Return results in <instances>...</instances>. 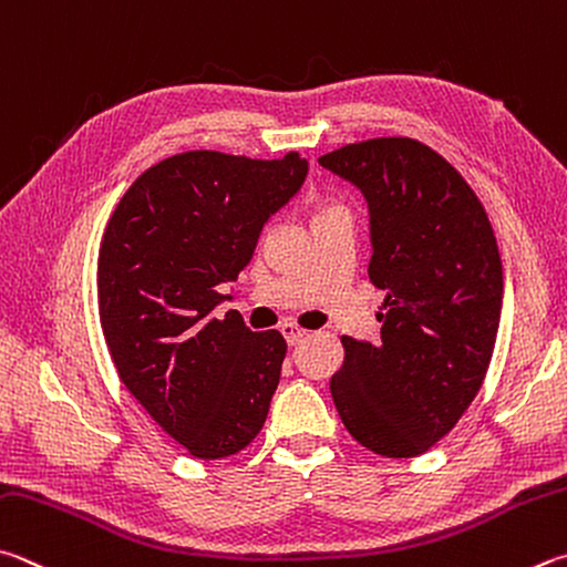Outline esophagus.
Masks as SVG:
<instances>
[{"mask_svg": "<svg viewBox=\"0 0 567 567\" xmlns=\"http://www.w3.org/2000/svg\"><path fill=\"white\" fill-rule=\"evenodd\" d=\"M280 332H282V337L287 339V344H290V347L302 344V339L307 337L305 329H300V327L292 324V322H285V324H280Z\"/></svg>", "mask_w": 567, "mask_h": 567, "instance_id": "34e87169", "label": "esophagus"}]
</instances>
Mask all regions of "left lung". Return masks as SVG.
<instances>
[{
    "instance_id": "1",
    "label": "left lung",
    "mask_w": 567,
    "mask_h": 567,
    "mask_svg": "<svg viewBox=\"0 0 567 567\" xmlns=\"http://www.w3.org/2000/svg\"><path fill=\"white\" fill-rule=\"evenodd\" d=\"M369 208V280L384 290L379 342L342 337L329 379L359 444L389 458L419 456L476 399L503 305L496 235L476 193L436 151L372 138L319 158Z\"/></svg>"
}]
</instances>
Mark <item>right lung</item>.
Returning a JSON list of instances; mask_svg holds the SVG:
<instances>
[{"instance_id":"add662e5","label":"right lung","mask_w":567,"mask_h":567,"mask_svg":"<svg viewBox=\"0 0 567 567\" xmlns=\"http://www.w3.org/2000/svg\"><path fill=\"white\" fill-rule=\"evenodd\" d=\"M307 161L188 151L133 181L99 252V315L111 359L141 406L195 458L238 454L262 429L287 342L223 302L265 223L307 178Z\"/></svg>"}]
</instances>
